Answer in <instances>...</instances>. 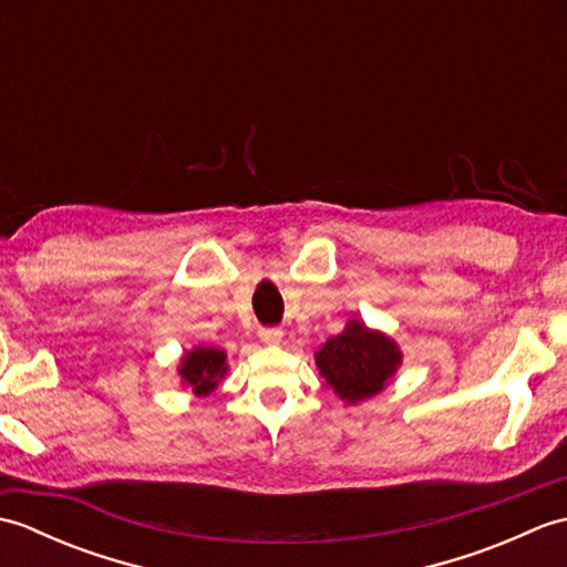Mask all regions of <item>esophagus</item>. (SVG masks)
<instances>
[{
  "instance_id": "obj_1",
  "label": "esophagus",
  "mask_w": 567,
  "mask_h": 567,
  "mask_svg": "<svg viewBox=\"0 0 567 567\" xmlns=\"http://www.w3.org/2000/svg\"><path fill=\"white\" fill-rule=\"evenodd\" d=\"M282 336H285V331H282L280 327H262V329H260V341L268 343V346H277V343H280Z\"/></svg>"
}]
</instances>
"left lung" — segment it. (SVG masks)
Masks as SVG:
<instances>
[{"label":"left lung","mask_w":567,"mask_h":567,"mask_svg":"<svg viewBox=\"0 0 567 567\" xmlns=\"http://www.w3.org/2000/svg\"><path fill=\"white\" fill-rule=\"evenodd\" d=\"M402 353L388 336L351 321L343 333L331 336L317 353V365L329 388L346 402L378 394L400 365Z\"/></svg>","instance_id":"1"}]
</instances>
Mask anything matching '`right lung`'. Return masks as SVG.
I'll return each instance as SVG.
<instances>
[{
  "label": "right lung",
  "mask_w": 567,
  "mask_h": 567,
  "mask_svg": "<svg viewBox=\"0 0 567 567\" xmlns=\"http://www.w3.org/2000/svg\"><path fill=\"white\" fill-rule=\"evenodd\" d=\"M226 372V355L219 348L199 346L195 351L183 358L179 375L197 394H209Z\"/></svg>",
  "instance_id": "obj_1"
}]
</instances>
